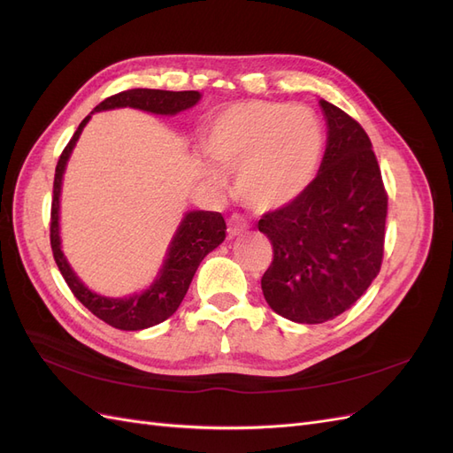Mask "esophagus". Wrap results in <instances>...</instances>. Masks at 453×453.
<instances>
[{
  "instance_id": "34e87169",
  "label": "esophagus",
  "mask_w": 453,
  "mask_h": 453,
  "mask_svg": "<svg viewBox=\"0 0 453 453\" xmlns=\"http://www.w3.org/2000/svg\"><path fill=\"white\" fill-rule=\"evenodd\" d=\"M250 228V225H248V221H245V219L242 217V215H232L230 219H228V236L232 238V236H240V234H243L245 230Z\"/></svg>"
}]
</instances>
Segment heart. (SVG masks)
<instances>
[{"label":"heart","mask_w":453,"mask_h":453,"mask_svg":"<svg viewBox=\"0 0 453 453\" xmlns=\"http://www.w3.org/2000/svg\"><path fill=\"white\" fill-rule=\"evenodd\" d=\"M208 157L236 172V196L257 213L285 208L304 193L318 172L323 130L303 105L242 102L215 115L203 135ZM205 177L221 187L225 175L203 164Z\"/></svg>","instance_id":"b5f03b06"}]
</instances>
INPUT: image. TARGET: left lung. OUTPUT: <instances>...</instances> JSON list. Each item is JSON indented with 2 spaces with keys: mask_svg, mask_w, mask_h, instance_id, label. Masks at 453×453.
I'll list each match as a JSON object with an SVG mask.
<instances>
[{
  "mask_svg": "<svg viewBox=\"0 0 453 453\" xmlns=\"http://www.w3.org/2000/svg\"><path fill=\"white\" fill-rule=\"evenodd\" d=\"M328 138L319 173L295 202L268 211L258 230L273 258L260 287L295 323H325L349 310L380 273L388 193L372 143L357 120L319 100Z\"/></svg>",
  "mask_w": 453,
  "mask_h": 453,
  "instance_id": "8db88e82",
  "label": "left lung"
}]
</instances>
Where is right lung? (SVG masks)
<instances>
[{
  "instance_id": "1",
  "label": "right lung",
  "mask_w": 453,
  "mask_h": 453,
  "mask_svg": "<svg viewBox=\"0 0 453 453\" xmlns=\"http://www.w3.org/2000/svg\"><path fill=\"white\" fill-rule=\"evenodd\" d=\"M200 100V92L196 90H155V88H132L109 96L102 104L94 107V111H105L115 107H134L142 111L157 113V115H175L185 109L193 107ZM90 115L83 119L73 138L65 145L54 172L52 185V205H50V248L58 270L64 276L67 287H70L75 298L96 318L105 321L120 331H142V328L158 325L166 321L170 315L180 308L185 298L188 285L193 281L196 268L203 257L213 251L219 243L225 240L226 223L219 211H188L177 228L175 236L168 248V255L160 268L158 278L142 295H134L128 298H107L92 293L85 283L81 281L60 250V230H58V215H60V190L62 177L67 158L79 140L81 132L87 127Z\"/></svg>"
}]
</instances>
